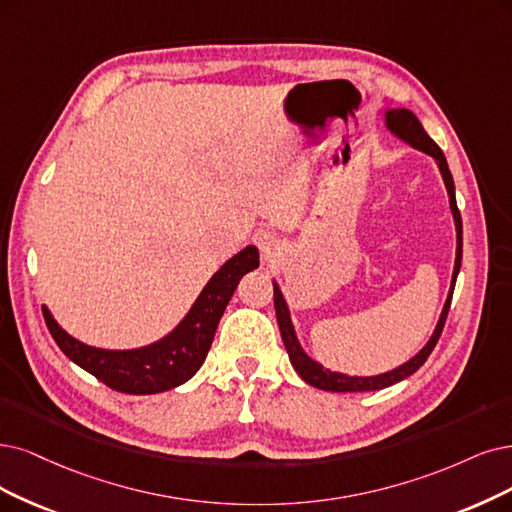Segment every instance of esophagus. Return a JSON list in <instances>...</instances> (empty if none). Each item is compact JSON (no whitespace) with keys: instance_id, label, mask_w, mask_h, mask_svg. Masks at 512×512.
Listing matches in <instances>:
<instances>
[{"instance_id":"34e87169","label":"esophagus","mask_w":512,"mask_h":512,"mask_svg":"<svg viewBox=\"0 0 512 512\" xmlns=\"http://www.w3.org/2000/svg\"><path fill=\"white\" fill-rule=\"evenodd\" d=\"M253 242L257 244V249L261 251L263 257H272L274 251L278 249V236L274 230H270V227H259V230L253 234Z\"/></svg>"}]
</instances>
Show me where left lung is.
<instances>
[{
	"label": "left lung",
	"instance_id": "obj_1",
	"mask_svg": "<svg viewBox=\"0 0 512 512\" xmlns=\"http://www.w3.org/2000/svg\"><path fill=\"white\" fill-rule=\"evenodd\" d=\"M386 126L390 128V132H394L396 137L403 139L411 147L424 151V154L432 156L434 160H437V164H439V170H441L445 187H447V194H449L451 213H453V219H456V232H458L456 266H453L451 291L447 295V301H445V306H443V312H441V318H439V323H437V329H434L432 337L428 339V344L418 354H415L411 361H407L405 365L396 367V369H392L388 373H382V375L350 377V375H344V373L325 369L323 365H318L316 361H312V358L304 350H301L297 337H295V329L291 325V314H289V308H287V301H285V297H282L278 285L274 282V308H276V318H278V329H280V335H282V342H285V348L289 352L291 365L299 373L301 380L308 382L314 388H320V390H329V392H369V390H382V388H388V386H392L396 382L405 380V377H409L411 373L418 371L426 363V358L430 356L434 346H437L439 337L443 333L445 320H447V314H449V306H451L453 287H456V278H458V272H460V263H462V217H460V211H458L456 187H453L451 170L447 166V160L443 156L441 147L428 137V132L424 130L420 120L415 118L409 109H390V111H386Z\"/></svg>",
	"mask_w": 512,
	"mask_h": 512
}]
</instances>
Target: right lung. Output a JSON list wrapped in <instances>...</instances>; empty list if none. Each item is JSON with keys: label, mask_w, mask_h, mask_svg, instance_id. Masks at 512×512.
Instances as JSON below:
<instances>
[{"label": "right lung", "mask_w": 512, "mask_h": 512, "mask_svg": "<svg viewBox=\"0 0 512 512\" xmlns=\"http://www.w3.org/2000/svg\"><path fill=\"white\" fill-rule=\"evenodd\" d=\"M255 268H259V251L246 246L206 282L196 304L173 333L137 350L86 346L63 331L46 306H42V312L56 346L75 365L118 392L156 394L181 386L202 367L225 306L230 304L240 278Z\"/></svg>", "instance_id": "right-lung-1"}]
</instances>
